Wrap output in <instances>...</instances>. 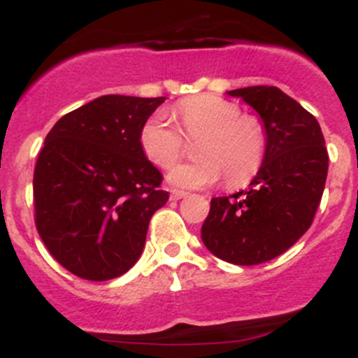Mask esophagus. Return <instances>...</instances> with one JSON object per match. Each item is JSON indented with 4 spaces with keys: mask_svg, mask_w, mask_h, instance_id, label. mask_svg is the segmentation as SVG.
<instances>
[{
    "mask_svg": "<svg viewBox=\"0 0 358 358\" xmlns=\"http://www.w3.org/2000/svg\"><path fill=\"white\" fill-rule=\"evenodd\" d=\"M187 196L186 191H180V189H171V200H180V198Z\"/></svg>",
    "mask_w": 358,
    "mask_h": 358,
    "instance_id": "obj_1",
    "label": "esophagus"
}]
</instances>
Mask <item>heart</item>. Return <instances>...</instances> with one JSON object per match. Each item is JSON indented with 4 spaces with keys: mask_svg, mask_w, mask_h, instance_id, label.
Returning <instances> with one entry per match:
<instances>
[{
    "mask_svg": "<svg viewBox=\"0 0 358 358\" xmlns=\"http://www.w3.org/2000/svg\"><path fill=\"white\" fill-rule=\"evenodd\" d=\"M184 134L201 137L198 157L171 167L182 151V134L165 113H155L144 122L139 143L144 155L158 167H171L172 186L198 189L212 186L226 174L229 184H243L259 171L266 150V132L254 116H242L238 106L217 95H194L176 106Z\"/></svg>",
    "mask_w": 358,
    "mask_h": 358,
    "instance_id": "1",
    "label": "heart"
}]
</instances>
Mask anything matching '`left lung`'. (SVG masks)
<instances>
[{
  "instance_id": "1",
  "label": "left lung",
  "mask_w": 358,
  "mask_h": 358,
  "mask_svg": "<svg viewBox=\"0 0 358 358\" xmlns=\"http://www.w3.org/2000/svg\"><path fill=\"white\" fill-rule=\"evenodd\" d=\"M259 115L266 150L245 191L210 200L201 242L240 266L284 254L308 231L327 179L329 157L317 118L277 87L226 92Z\"/></svg>"
}]
</instances>
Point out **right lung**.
I'll use <instances>...</instances> for the list:
<instances>
[{
  "label": "right lung",
  "instance_id": "obj_1",
  "mask_svg": "<svg viewBox=\"0 0 358 358\" xmlns=\"http://www.w3.org/2000/svg\"><path fill=\"white\" fill-rule=\"evenodd\" d=\"M165 99L102 95L64 115L45 139L33 180L36 228L76 277L111 280L143 254L169 193L139 134Z\"/></svg>",
  "mask_w": 358,
  "mask_h": 358
}]
</instances>
